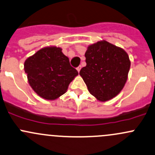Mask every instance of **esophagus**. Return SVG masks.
<instances>
[{"label": "esophagus", "mask_w": 155, "mask_h": 155, "mask_svg": "<svg viewBox=\"0 0 155 155\" xmlns=\"http://www.w3.org/2000/svg\"><path fill=\"white\" fill-rule=\"evenodd\" d=\"M81 68H82V66H81V65H79V67H77V68H76V70H77L78 72H79V71H80Z\"/></svg>", "instance_id": "34e87169"}]
</instances>
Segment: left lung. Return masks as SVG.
<instances>
[{"instance_id":"obj_1","label":"left lung","mask_w":155,"mask_h":155,"mask_svg":"<svg viewBox=\"0 0 155 155\" xmlns=\"http://www.w3.org/2000/svg\"><path fill=\"white\" fill-rule=\"evenodd\" d=\"M84 56L87 64L79 74L89 92L102 102L116 97L124 87L131 66L126 52L103 41L89 46Z\"/></svg>"}]
</instances>
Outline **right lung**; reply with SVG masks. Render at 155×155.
<instances>
[{
  "instance_id": "right-lung-1",
  "label": "right lung",
  "mask_w": 155,
  "mask_h": 155,
  "mask_svg": "<svg viewBox=\"0 0 155 155\" xmlns=\"http://www.w3.org/2000/svg\"><path fill=\"white\" fill-rule=\"evenodd\" d=\"M24 71L34 91L49 100L64 94L78 75L69 58L56 47L43 48L29 57L24 62Z\"/></svg>"
}]
</instances>
